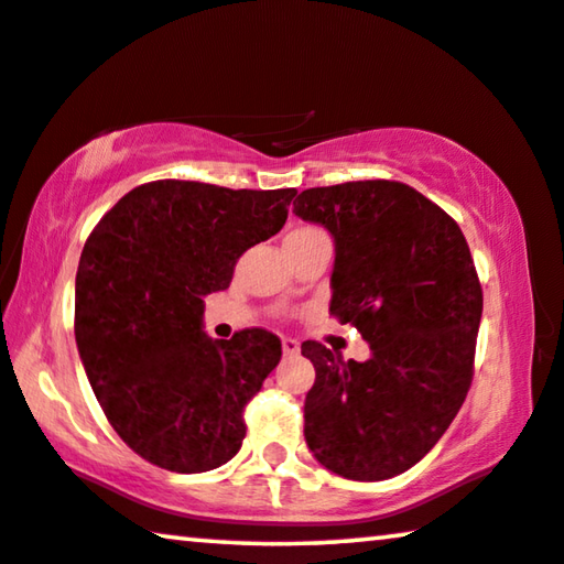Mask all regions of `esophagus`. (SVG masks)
I'll return each instance as SVG.
<instances>
[{
    "label": "esophagus",
    "mask_w": 564,
    "mask_h": 564,
    "mask_svg": "<svg viewBox=\"0 0 564 564\" xmlns=\"http://www.w3.org/2000/svg\"><path fill=\"white\" fill-rule=\"evenodd\" d=\"M281 346H283V354H299L301 351V344L296 341V338H289V336H285L283 338V341H281Z\"/></svg>",
    "instance_id": "34e87169"
}]
</instances>
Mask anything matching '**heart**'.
<instances>
[{"label":"heart","instance_id":"b5f03b06","mask_svg":"<svg viewBox=\"0 0 564 564\" xmlns=\"http://www.w3.org/2000/svg\"><path fill=\"white\" fill-rule=\"evenodd\" d=\"M306 230H314V228H301V230H296V234H306Z\"/></svg>","mask_w":564,"mask_h":564}]
</instances>
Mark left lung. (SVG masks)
Listing matches in <instances>:
<instances>
[{
	"instance_id": "1",
	"label": "left lung",
	"mask_w": 564,
	"mask_h": 564,
	"mask_svg": "<svg viewBox=\"0 0 564 564\" xmlns=\"http://www.w3.org/2000/svg\"><path fill=\"white\" fill-rule=\"evenodd\" d=\"M293 213L334 238L328 311L371 354L344 361L303 341L316 381L303 436L318 464L356 481L391 479L442 440L471 383L481 289L462 230L414 187H308Z\"/></svg>"
}]
</instances>
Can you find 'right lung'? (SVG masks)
Instances as JSON below:
<instances>
[{"label": "right lung", "instance_id": "right-lung-1", "mask_svg": "<svg viewBox=\"0 0 564 564\" xmlns=\"http://www.w3.org/2000/svg\"><path fill=\"white\" fill-rule=\"evenodd\" d=\"M293 195L155 181L89 234L75 279L77 351L107 422L142 459L198 475L238 454L243 409L279 366L281 341L263 328L210 338L203 299L279 234Z\"/></svg>", "mask_w": 564, "mask_h": 564}]
</instances>
